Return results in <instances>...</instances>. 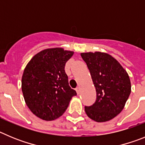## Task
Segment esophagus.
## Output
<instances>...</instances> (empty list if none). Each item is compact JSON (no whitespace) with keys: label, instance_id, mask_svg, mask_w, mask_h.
<instances>
[{"label":"esophagus","instance_id":"1","mask_svg":"<svg viewBox=\"0 0 145 145\" xmlns=\"http://www.w3.org/2000/svg\"><path fill=\"white\" fill-rule=\"evenodd\" d=\"M76 93L79 95V94L80 93V87H76Z\"/></svg>","mask_w":145,"mask_h":145}]
</instances>
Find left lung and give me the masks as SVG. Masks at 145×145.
<instances>
[{"label":"left lung","instance_id":"1","mask_svg":"<svg viewBox=\"0 0 145 145\" xmlns=\"http://www.w3.org/2000/svg\"><path fill=\"white\" fill-rule=\"evenodd\" d=\"M96 89V101L84 108L86 114L96 122L110 121L123 109L131 93L129 74L116 58L106 53H82Z\"/></svg>","mask_w":145,"mask_h":145}]
</instances>
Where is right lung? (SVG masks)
Here are the masks:
<instances>
[{"instance_id": "add662e5", "label": "right lung", "mask_w": 145, "mask_h": 145, "mask_svg": "<svg viewBox=\"0 0 145 145\" xmlns=\"http://www.w3.org/2000/svg\"><path fill=\"white\" fill-rule=\"evenodd\" d=\"M74 52L48 48L29 61L22 78L24 100L33 114L45 121L61 116L76 92L69 85L65 64Z\"/></svg>"}]
</instances>
